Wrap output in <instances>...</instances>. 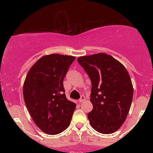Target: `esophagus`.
<instances>
[{"mask_svg": "<svg viewBox=\"0 0 153 153\" xmlns=\"http://www.w3.org/2000/svg\"><path fill=\"white\" fill-rule=\"evenodd\" d=\"M85 96H84V95H82V96H80V99H79V102L82 103V102H83V101H85Z\"/></svg>", "mask_w": 153, "mask_h": 153, "instance_id": "esophagus-1", "label": "esophagus"}]
</instances>
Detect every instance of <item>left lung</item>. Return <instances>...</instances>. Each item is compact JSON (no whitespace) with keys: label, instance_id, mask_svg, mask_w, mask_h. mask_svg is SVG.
I'll list each match as a JSON object with an SVG mask.
<instances>
[{"label":"left lung","instance_id":"left-lung-1","mask_svg":"<svg viewBox=\"0 0 153 153\" xmlns=\"http://www.w3.org/2000/svg\"><path fill=\"white\" fill-rule=\"evenodd\" d=\"M90 78L93 110L88 114L91 127L111 134L124 122L133 98L129 73L122 63L106 53L82 56L77 59Z\"/></svg>","mask_w":153,"mask_h":153}]
</instances>
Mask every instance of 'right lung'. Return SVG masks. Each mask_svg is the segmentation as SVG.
<instances>
[{
    "mask_svg": "<svg viewBox=\"0 0 153 153\" xmlns=\"http://www.w3.org/2000/svg\"><path fill=\"white\" fill-rule=\"evenodd\" d=\"M75 59L59 54L44 56L31 67L24 81L27 109L36 125L48 134H59L71 124L76 104L67 99L63 80Z\"/></svg>",
    "mask_w": 153,
    "mask_h": 153,
    "instance_id": "add662e5",
    "label": "right lung"
}]
</instances>
